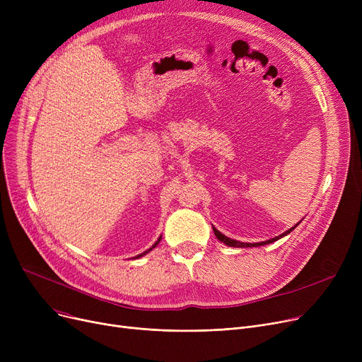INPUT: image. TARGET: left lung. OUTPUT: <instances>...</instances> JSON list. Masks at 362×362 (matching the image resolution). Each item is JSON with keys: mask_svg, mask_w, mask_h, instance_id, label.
I'll use <instances>...</instances> for the list:
<instances>
[{"mask_svg": "<svg viewBox=\"0 0 362 362\" xmlns=\"http://www.w3.org/2000/svg\"><path fill=\"white\" fill-rule=\"evenodd\" d=\"M299 224V223H298ZM296 224V226H298ZM296 226H293L292 229H289L288 232H284L283 235H280V236H276V238H273V239H270V240H264V242H258V243H243V242H239V240H233V239H229L227 236H224V235H221L217 229H214L213 227V230H214V235L217 236V239L218 240H221L223 243H226L227 246H236V248H250V246H261V245H267V243H272V242H274V240H277V239H280V238H283V236H286L288 233H291Z\"/></svg>", "mask_w": 362, "mask_h": 362, "instance_id": "8db88e82", "label": "left lung"}]
</instances>
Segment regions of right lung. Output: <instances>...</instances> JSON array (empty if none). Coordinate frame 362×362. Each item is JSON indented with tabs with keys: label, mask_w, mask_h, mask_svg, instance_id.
<instances>
[{
	"label": "right lung",
	"mask_w": 362,
	"mask_h": 362,
	"mask_svg": "<svg viewBox=\"0 0 362 362\" xmlns=\"http://www.w3.org/2000/svg\"><path fill=\"white\" fill-rule=\"evenodd\" d=\"M160 240H161V238H160V239H158V240H157V242H156V243H154V246H152V248H156V246H157V245H158V242H160ZM152 248H149V250H148V251H146V252H149V251H151V250H152ZM146 252H144V254H141V255H138V257H136V258H139V257H142V255H145V254H146Z\"/></svg>",
	"instance_id": "obj_1"
}]
</instances>
